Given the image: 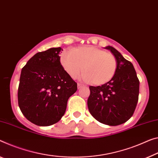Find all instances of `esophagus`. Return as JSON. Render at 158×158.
I'll return each mask as SVG.
<instances>
[{
	"instance_id": "obj_1",
	"label": "esophagus",
	"mask_w": 158,
	"mask_h": 158,
	"mask_svg": "<svg viewBox=\"0 0 158 158\" xmlns=\"http://www.w3.org/2000/svg\"><path fill=\"white\" fill-rule=\"evenodd\" d=\"M82 87H85V85H82L81 83H77V88H81Z\"/></svg>"
}]
</instances>
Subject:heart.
<instances>
[{
	"label": "heart",
	"instance_id": "obj_1",
	"mask_svg": "<svg viewBox=\"0 0 158 158\" xmlns=\"http://www.w3.org/2000/svg\"><path fill=\"white\" fill-rule=\"evenodd\" d=\"M60 62L73 78H76L84 69L85 72L82 78L94 85L106 83L114 76L117 69L114 56L90 46L65 51L60 55Z\"/></svg>",
	"mask_w": 158,
	"mask_h": 158
}]
</instances>
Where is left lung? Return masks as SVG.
<instances>
[{"label":"left lung","instance_id":"obj_1","mask_svg":"<svg viewBox=\"0 0 158 158\" xmlns=\"http://www.w3.org/2000/svg\"><path fill=\"white\" fill-rule=\"evenodd\" d=\"M117 61L112 78L101 86H89L87 106L91 115L99 122L109 126L125 123L133 116L139 94V80L134 67L117 50L108 46Z\"/></svg>","mask_w":158,"mask_h":158}]
</instances>
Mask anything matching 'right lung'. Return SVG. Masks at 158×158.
Instances as JSON below:
<instances>
[{"mask_svg": "<svg viewBox=\"0 0 158 158\" xmlns=\"http://www.w3.org/2000/svg\"><path fill=\"white\" fill-rule=\"evenodd\" d=\"M60 47L38 52L21 71L18 105L27 119L40 127L57 123L66 110L77 83L60 62Z\"/></svg>", "mask_w": 158, "mask_h": 158, "instance_id": "right-lung-1", "label": "right lung"}]
</instances>
